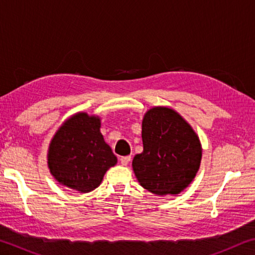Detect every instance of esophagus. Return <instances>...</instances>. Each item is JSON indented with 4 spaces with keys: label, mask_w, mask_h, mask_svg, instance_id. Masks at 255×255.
<instances>
[{
    "label": "esophagus",
    "mask_w": 255,
    "mask_h": 255,
    "mask_svg": "<svg viewBox=\"0 0 255 255\" xmlns=\"http://www.w3.org/2000/svg\"><path fill=\"white\" fill-rule=\"evenodd\" d=\"M130 159H131L130 156H123L122 158H120V163H122V165L126 166L129 164V162H130Z\"/></svg>",
    "instance_id": "esophagus-1"
}]
</instances>
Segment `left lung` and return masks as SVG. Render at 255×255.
<instances>
[{
	"mask_svg": "<svg viewBox=\"0 0 255 255\" xmlns=\"http://www.w3.org/2000/svg\"><path fill=\"white\" fill-rule=\"evenodd\" d=\"M143 153L132 159L139 184L156 196H176L189 187L200 167L199 137L179 112L153 107L141 122Z\"/></svg>",
	"mask_w": 255,
	"mask_h": 255,
	"instance_id": "obj_1",
	"label": "left lung"
}]
</instances>
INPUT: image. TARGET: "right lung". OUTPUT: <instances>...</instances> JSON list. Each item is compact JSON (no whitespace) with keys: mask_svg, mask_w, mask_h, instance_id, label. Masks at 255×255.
I'll use <instances>...</instances> for the list:
<instances>
[{"mask_svg":"<svg viewBox=\"0 0 255 255\" xmlns=\"http://www.w3.org/2000/svg\"><path fill=\"white\" fill-rule=\"evenodd\" d=\"M101 118L76 112L67 118L51 138L47 164L59 184L88 193L101 184L117 157L100 131Z\"/></svg>","mask_w":255,"mask_h":255,"instance_id":"add662e5","label":"right lung"}]
</instances>
